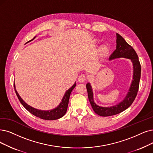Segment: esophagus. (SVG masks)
<instances>
[{"label": "esophagus", "mask_w": 153, "mask_h": 153, "mask_svg": "<svg viewBox=\"0 0 153 153\" xmlns=\"http://www.w3.org/2000/svg\"><path fill=\"white\" fill-rule=\"evenodd\" d=\"M78 81L80 82H84L85 81V80H86V75H84V74H81L80 76H78Z\"/></svg>", "instance_id": "esophagus-1"}]
</instances>
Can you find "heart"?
<instances>
[{"mask_svg":"<svg viewBox=\"0 0 153 153\" xmlns=\"http://www.w3.org/2000/svg\"><path fill=\"white\" fill-rule=\"evenodd\" d=\"M107 51H108V48H107V47L106 46H105V45L102 46L100 48L99 50V53L100 54H105Z\"/></svg>","mask_w":153,"mask_h":153,"instance_id":"obj_1","label":"heart"}]
</instances>
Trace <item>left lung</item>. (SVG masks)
Segmentation results:
<instances>
[{"label": "left lung", "mask_w": 153, "mask_h": 153, "mask_svg": "<svg viewBox=\"0 0 153 153\" xmlns=\"http://www.w3.org/2000/svg\"><path fill=\"white\" fill-rule=\"evenodd\" d=\"M116 35H117L116 50L110 56L109 59L119 58L130 59L133 65V80L132 81L129 91H128L124 99L118 104L108 107H103L96 104L94 100L93 91L90 83H88L87 84L88 97L90 104L92 107L94 112L97 114L103 116V117H107V116L118 114L125 111L128 107H129L136 99L139 86L141 67H140L137 54L135 50H134V48L128 44L120 34L117 33Z\"/></svg>", "instance_id": "1"}]
</instances>
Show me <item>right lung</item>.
<instances>
[{
    "instance_id": "add662e5",
    "label": "right lung",
    "mask_w": 153,
    "mask_h": 153,
    "mask_svg": "<svg viewBox=\"0 0 153 153\" xmlns=\"http://www.w3.org/2000/svg\"><path fill=\"white\" fill-rule=\"evenodd\" d=\"M36 37H34L32 40H33ZM14 86L15 88L16 94L18 97V99L19 100L21 104L25 107V108L27 110V111H28L30 113H31L33 115L36 116V117H38L40 119H44V120H56L61 117H62L63 116L66 114L67 108H68V102H69L71 92L73 90V88L75 87L76 83H75V84L73 85L70 88H69L66 91V93L62 99V100L60 104L56 108L51 110V111H41V110L36 109L29 106L21 99V97L19 96V94H18L17 91L16 90L14 85Z\"/></svg>"
}]
</instances>
